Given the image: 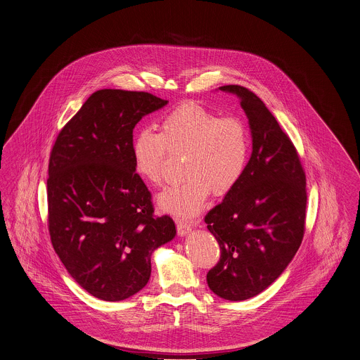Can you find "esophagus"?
I'll use <instances>...</instances> for the list:
<instances>
[{
  "label": "esophagus",
  "instance_id": "1",
  "mask_svg": "<svg viewBox=\"0 0 360 360\" xmlns=\"http://www.w3.org/2000/svg\"><path fill=\"white\" fill-rule=\"evenodd\" d=\"M175 222H176V231L181 236H185L192 231V224L191 222L184 221V219H176Z\"/></svg>",
  "mask_w": 360,
  "mask_h": 360
}]
</instances>
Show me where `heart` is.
Segmentation results:
<instances>
[{
	"mask_svg": "<svg viewBox=\"0 0 360 360\" xmlns=\"http://www.w3.org/2000/svg\"><path fill=\"white\" fill-rule=\"evenodd\" d=\"M167 153L185 156V181L159 196L161 211L189 218L202 208L210 192L229 193L244 174L250 155V135L236 116L219 117L196 103H182L160 124V134L139 131L132 142L136 172L153 185L164 179Z\"/></svg>",
	"mask_w": 360,
	"mask_h": 360,
	"instance_id": "b5f03b06",
	"label": "heart"
}]
</instances>
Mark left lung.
Listing matches in <instances>:
<instances>
[{"mask_svg":"<svg viewBox=\"0 0 360 360\" xmlns=\"http://www.w3.org/2000/svg\"><path fill=\"white\" fill-rule=\"evenodd\" d=\"M219 89L239 96L252 153L238 185L204 218L221 250L207 283L224 300L244 301L268 288L298 251L305 232L307 176L294 143L265 103L241 85Z\"/></svg>","mask_w":360,"mask_h":360,"instance_id":"left-lung-1","label":"left lung"}]
</instances>
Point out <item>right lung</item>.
Masks as SVG:
<instances>
[{
	"label": "right lung",
	"instance_id": "add662e5",
	"mask_svg": "<svg viewBox=\"0 0 360 360\" xmlns=\"http://www.w3.org/2000/svg\"><path fill=\"white\" fill-rule=\"evenodd\" d=\"M168 101L142 91L99 89L58 134L48 165V229L62 264L84 290L121 301L150 278L156 248L175 238L156 217L136 174L132 131Z\"/></svg>",
	"mask_w": 360,
	"mask_h": 360
}]
</instances>
